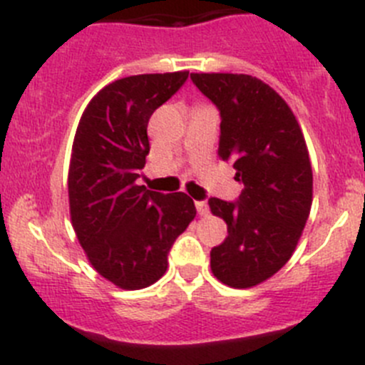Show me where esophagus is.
<instances>
[{
	"label": "esophagus",
	"instance_id": "obj_1",
	"mask_svg": "<svg viewBox=\"0 0 365 365\" xmlns=\"http://www.w3.org/2000/svg\"><path fill=\"white\" fill-rule=\"evenodd\" d=\"M195 207H197V212L200 216H205L209 212V207H207V202H204V200H198V202H195Z\"/></svg>",
	"mask_w": 365,
	"mask_h": 365
}]
</instances>
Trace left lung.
<instances>
[{"instance_id": "left-lung-1", "label": "left lung", "mask_w": 365, "mask_h": 365, "mask_svg": "<svg viewBox=\"0 0 365 365\" xmlns=\"http://www.w3.org/2000/svg\"><path fill=\"white\" fill-rule=\"evenodd\" d=\"M191 79L218 106V156L245 186L237 202L209 198L229 232L211 250V272L248 289L275 275L300 241L312 205L309 150L289 104L259 78L193 72Z\"/></svg>"}]
</instances>
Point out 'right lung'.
I'll use <instances>...</instances> for the list:
<instances>
[{
	"instance_id": "obj_1",
	"label": "right lung",
	"mask_w": 365,
	"mask_h": 365,
	"mask_svg": "<svg viewBox=\"0 0 365 365\" xmlns=\"http://www.w3.org/2000/svg\"><path fill=\"white\" fill-rule=\"evenodd\" d=\"M187 74L117 79L92 97L76 129L67 181L71 222L92 268L120 289L158 282L172 243L197 215L182 191L165 195L136 184L150 149V115Z\"/></svg>"
}]
</instances>
